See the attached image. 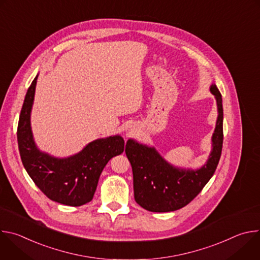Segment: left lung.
Listing matches in <instances>:
<instances>
[{"label":"left lung","instance_id":"8db88e82","mask_svg":"<svg viewBox=\"0 0 260 260\" xmlns=\"http://www.w3.org/2000/svg\"><path fill=\"white\" fill-rule=\"evenodd\" d=\"M210 91L217 104V119L211 138L212 149L199 169L177 167L169 162L156 148L128 139L125 153L132 165L135 201L150 212H172L189 204L215 173L223 143L222 96L215 83Z\"/></svg>","mask_w":260,"mask_h":260}]
</instances>
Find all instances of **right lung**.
Listing matches in <instances>:
<instances>
[{"mask_svg":"<svg viewBox=\"0 0 260 260\" xmlns=\"http://www.w3.org/2000/svg\"><path fill=\"white\" fill-rule=\"evenodd\" d=\"M38 76L37 74L27 89L18 121L17 141L22 165L48 199L67 206H82L92 200L108 161L124 151V140L120 135L95 139L79 152L67 157H56L40 150L30 124Z\"/></svg>","mask_w":260,"mask_h":260,"instance_id":"add662e5","label":"right lung"}]
</instances>
